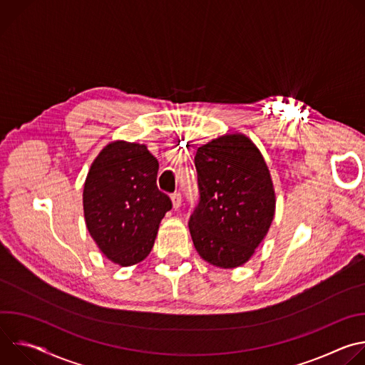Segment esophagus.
<instances>
[{
    "instance_id": "1",
    "label": "esophagus",
    "mask_w": 365,
    "mask_h": 365,
    "mask_svg": "<svg viewBox=\"0 0 365 365\" xmlns=\"http://www.w3.org/2000/svg\"><path fill=\"white\" fill-rule=\"evenodd\" d=\"M172 202H173V207L175 210H179L180 205H182V193L180 192H175L172 195Z\"/></svg>"
}]
</instances>
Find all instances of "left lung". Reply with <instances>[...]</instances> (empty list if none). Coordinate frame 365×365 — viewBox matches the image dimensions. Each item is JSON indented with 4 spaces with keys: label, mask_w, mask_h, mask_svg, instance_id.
<instances>
[{
    "label": "left lung",
    "mask_w": 365,
    "mask_h": 365,
    "mask_svg": "<svg viewBox=\"0 0 365 365\" xmlns=\"http://www.w3.org/2000/svg\"><path fill=\"white\" fill-rule=\"evenodd\" d=\"M199 202L189 220L197 254L212 266L247 263L274 218L276 195L262 153L244 134H225L195 155Z\"/></svg>",
    "instance_id": "obj_1"
}]
</instances>
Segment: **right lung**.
Segmentation results:
<instances>
[{
  "instance_id": "right-lung-1",
  "label": "right lung",
  "mask_w": 365,
  "mask_h": 365,
  "mask_svg": "<svg viewBox=\"0 0 365 365\" xmlns=\"http://www.w3.org/2000/svg\"><path fill=\"white\" fill-rule=\"evenodd\" d=\"M159 162L144 144L113 141L96 155L83 186L86 228L98 248L123 267L150 254L172 210L158 187Z\"/></svg>"
}]
</instances>
